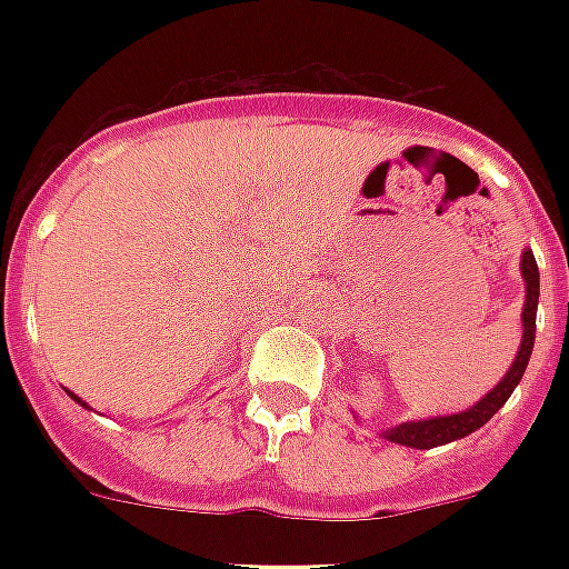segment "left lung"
<instances>
[{"instance_id":"left-lung-1","label":"left lung","mask_w":569,"mask_h":569,"mask_svg":"<svg viewBox=\"0 0 569 569\" xmlns=\"http://www.w3.org/2000/svg\"><path fill=\"white\" fill-rule=\"evenodd\" d=\"M520 274L526 283V301H522V339L517 355H513L511 369L502 375V380L496 383L485 398H478L476 405L460 410V413H446V416H428V419H410V422H398L392 428H383L380 437L407 449H437L446 442L463 440L472 431H478L481 425H487L496 416V410L511 398L517 383L526 375L529 366L531 348H535V319H538V301H540V271L535 262V253L529 248L522 250L520 257Z\"/></svg>"}]
</instances>
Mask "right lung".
<instances>
[{"instance_id": "obj_1", "label": "right lung", "mask_w": 569, "mask_h": 569, "mask_svg": "<svg viewBox=\"0 0 569 569\" xmlns=\"http://www.w3.org/2000/svg\"><path fill=\"white\" fill-rule=\"evenodd\" d=\"M67 392H70V389H67ZM70 398H73L76 405H82V407H84V410H91V405H88V401H82V398L76 396V392H70Z\"/></svg>"}]
</instances>
